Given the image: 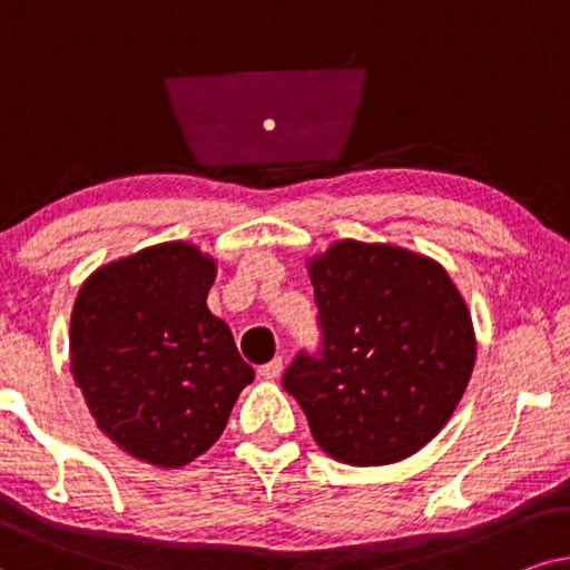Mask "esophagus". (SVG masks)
<instances>
[{
	"label": "esophagus",
	"mask_w": 570,
	"mask_h": 570,
	"mask_svg": "<svg viewBox=\"0 0 570 570\" xmlns=\"http://www.w3.org/2000/svg\"><path fill=\"white\" fill-rule=\"evenodd\" d=\"M281 370H284V360H281V356H273L268 364H261L257 375L265 377V381H276V377L281 375Z\"/></svg>",
	"instance_id": "1"
}]
</instances>
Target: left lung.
Wrapping results in <instances>:
<instances>
[{"mask_svg": "<svg viewBox=\"0 0 570 570\" xmlns=\"http://www.w3.org/2000/svg\"><path fill=\"white\" fill-rule=\"evenodd\" d=\"M321 352H299L284 389L315 443L352 466L412 456L451 420L476 360L472 315L428 255L341 239L309 261Z\"/></svg>", "mask_w": 570, "mask_h": 570, "instance_id": "left-lung-1", "label": "left lung"}]
</instances>
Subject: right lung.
Here are the masks:
<instances>
[{
	"label": "right lung",
	"mask_w": 570,
	"mask_h": 570,
	"mask_svg": "<svg viewBox=\"0 0 570 570\" xmlns=\"http://www.w3.org/2000/svg\"><path fill=\"white\" fill-rule=\"evenodd\" d=\"M216 261L164 242L94 271L70 321L72 377L121 451L177 469L222 438L255 370L206 299Z\"/></svg>",
	"instance_id": "right-lung-1"
}]
</instances>
